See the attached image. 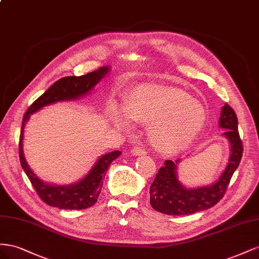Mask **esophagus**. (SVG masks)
<instances>
[{
	"label": "esophagus",
	"mask_w": 259,
	"mask_h": 259,
	"mask_svg": "<svg viewBox=\"0 0 259 259\" xmlns=\"http://www.w3.org/2000/svg\"><path fill=\"white\" fill-rule=\"evenodd\" d=\"M131 154L135 155V156H142V155L146 154V151L142 146H134V149L131 150Z\"/></svg>",
	"instance_id": "obj_1"
}]
</instances>
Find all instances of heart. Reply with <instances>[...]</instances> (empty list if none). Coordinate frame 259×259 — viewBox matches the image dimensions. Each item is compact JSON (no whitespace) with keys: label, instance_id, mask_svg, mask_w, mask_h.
I'll return each instance as SVG.
<instances>
[{"label":"heart","instance_id":"obj_1","mask_svg":"<svg viewBox=\"0 0 259 259\" xmlns=\"http://www.w3.org/2000/svg\"><path fill=\"white\" fill-rule=\"evenodd\" d=\"M124 112L115 109L114 122L129 127L128 116L136 121L152 124L150 140L162 154H176L193 142L204 127L203 106L189 94L175 89L141 87L124 103Z\"/></svg>","mask_w":259,"mask_h":259}]
</instances>
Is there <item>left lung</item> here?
Masks as SVG:
<instances>
[{
    "mask_svg": "<svg viewBox=\"0 0 259 259\" xmlns=\"http://www.w3.org/2000/svg\"><path fill=\"white\" fill-rule=\"evenodd\" d=\"M219 127L226 129L223 136L230 144V157L218 180L210 186L187 188L177 175V166L181 160H165V166L159 169L150 188V203L155 210L166 215H191L212 207L224 197L243 154L238 117L228 104L221 108Z\"/></svg>",
    "mask_w": 259,
    "mask_h": 259,
    "instance_id": "left-lung-1",
    "label": "left lung"
}]
</instances>
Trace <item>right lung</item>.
I'll return each mask as SVG.
<instances>
[{"label":"right lung","mask_w":259,"mask_h":259,"mask_svg":"<svg viewBox=\"0 0 259 259\" xmlns=\"http://www.w3.org/2000/svg\"><path fill=\"white\" fill-rule=\"evenodd\" d=\"M110 67L104 66L98 70L89 72L83 76L64 77L52 84L39 99H36L27 109L24 116L23 125L20 130L19 139V158L24 171L32 183L36 193L44 203L60 209H84L91 207L98 201L101 193L103 179L109 165L121 154L120 151L107 153L97 160L82 179L76 183L57 186L42 181L38 176H35L30 167L27 164L24 154V131L27 121L30 115L38 112L47 105L54 104L56 102L73 101L92 91L100 81L109 72Z\"/></svg>","instance_id":"obj_1"}]
</instances>
